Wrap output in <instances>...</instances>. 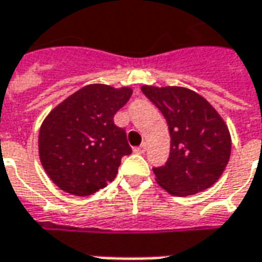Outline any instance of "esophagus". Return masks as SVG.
<instances>
[{
	"mask_svg": "<svg viewBox=\"0 0 262 262\" xmlns=\"http://www.w3.org/2000/svg\"><path fill=\"white\" fill-rule=\"evenodd\" d=\"M145 151H147V144H145V142H142L140 147L135 148V152H138V154H144Z\"/></svg>",
	"mask_w": 262,
	"mask_h": 262,
	"instance_id": "34e87169",
	"label": "esophagus"
}]
</instances>
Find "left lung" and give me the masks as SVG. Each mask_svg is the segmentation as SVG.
<instances>
[{
  "label": "left lung",
  "mask_w": 262,
  "mask_h": 262,
  "mask_svg": "<svg viewBox=\"0 0 262 262\" xmlns=\"http://www.w3.org/2000/svg\"><path fill=\"white\" fill-rule=\"evenodd\" d=\"M168 124L171 148L167 162L152 167L157 183L169 194L194 195L210 188L224 172L231 137L208 101L181 86H141Z\"/></svg>",
  "instance_id": "1"
}]
</instances>
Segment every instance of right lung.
I'll return each instance as SVG.
<instances>
[{
    "label": "right lung",
    "instance_id": "obj_1",
    "mask_svg": "<svg viewBox=\"0 0 262 262\" xmlns=\"http://www.w3.org/2000/svg\"><path fill=\"white\" fill-rule=\"evenodd\" d=\"M131 88L93 84L55 107L41 125L38 148L45 172L59 188L85 196L117 177L121 158L133 149L114 115L131 98Z\"/></svg>",
    "mask_w": 262,
    "mask_h": 262
}]
</instances>
